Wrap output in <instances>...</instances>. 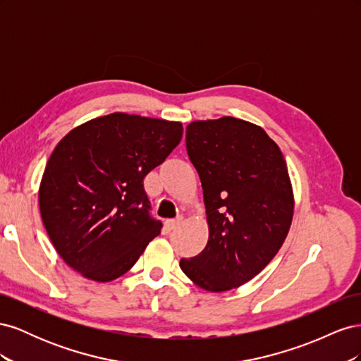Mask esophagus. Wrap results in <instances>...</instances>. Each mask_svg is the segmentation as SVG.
I'll use <instances>...</instances> for the list:
<instances>
[{
	"mask_svg": "<svg viewBox=\"0 0 361 361\" xmlns=\"http://www.w3.org/2000/svg\"><path fill=\"white\" fill-rule=\"evenodd\" d=\"M179 224H180V218H176V220H167L166 223H164V227H166L167 232H171V231H174V228H176Z\"/></svg>",
	"mask_w": 361,
	"mask_h": 361,
	"instance_id": "34e87169",
	"label": "esophagus"
}]
</instances>
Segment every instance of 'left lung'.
Returning a JSON list of instances; mask_svg holds the SVG:
<instances>
[{"label": "left lung", "mask_w": 361, "mask_h": 361, "mask_svg": "<svg viewBox=\"0 0 361 361\" xmlns=\"http://www.w3.org/2000/svg\"><path fill=\"white\" fill-rule=\"evenodd\" d=\"M185 141L202 180L209 239L179 265L206 290H231L257 276L288 236L286 161L264 129L235 117L192 122Z\"/></svg>", "instance_id": "left-lung-1"}]
</instances>
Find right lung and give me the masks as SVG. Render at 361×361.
Masks as SVG:
<instances>
[{
	"instance_id": "obj_1",
	"label": "right lung",
	"mask_w": 361,
	"mask_h": 361,
	"mask_svg": "<svg viewBox=\"0 0 361 361\" xmlns=\"http://www.w3.org/2000/svg\"><path fill=\"white\" fill-rule=\"evenodd\" d=\"M182 125L113 113L90 120L54 149L39 190L57 253L96 281L123 276L162 223L150 214L146 174L182 140Z\"/></svg>"
}]
</instances>
